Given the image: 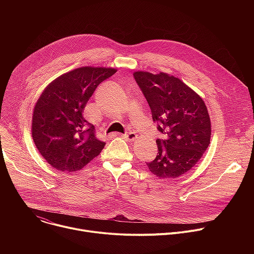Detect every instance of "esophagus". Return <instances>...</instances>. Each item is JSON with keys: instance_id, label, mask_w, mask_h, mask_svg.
<instances>
[{"instance_id": "esophagus-1", "label": "esophagus", "mask_w": 254, "mask_h": 254, "mask_svg": "<svg viewBox=\"0 0 254 254\" xmlns=\"http://www.w3.org/2000/svg\"><path fill=\"white\" fill-rule=\"evenodd\" d=\"M124 136H125L127 140H129V141H133V140H135V139L137 138V135H136L134 132H132V131H129V132L124 134Z\"/></svg>"}]
</instances>
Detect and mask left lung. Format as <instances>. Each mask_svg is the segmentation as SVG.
<instances>
[{
	"instance_id": "left-lung-1",
	"label": "left lung",
	"mask_w": 254,
	"mask_h": 254,
	"mask_svg": "<svg viewBox=\"0 0 254 254\" xmlns=\"http://www.w3.org/2000/svg\"><path fill=\"white\" fill-rule=\"evenodd\" d=\"M133 77L150 105L157 128L164 134L156 140L157 157L147 166L159 178L182 176L209 147L211 122L206 104L180 78L165 72L135 71Z\"/></svg>"
}]
</instances>
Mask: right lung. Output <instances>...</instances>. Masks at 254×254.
Wrapping results in <instances>:
<instances>
[{
  "label": "right lung",
  "mask_w": 254,
  "mask_h": 254,
  "mask_svg": "<svg viewBox=\"0 0 254 254\" xmlns=\"http://www.w3.org/2000/svg\"><path fill=\"white\" fill-rule=\"evenodd\" d=\"M116 72L112 67H79L54 79L41 93L33 111L32 137L53 168L79 171L104 148L82 113L97 85Z\"/></svg>",
  "instance_id": "right-lung-1"
}]
</instances>
